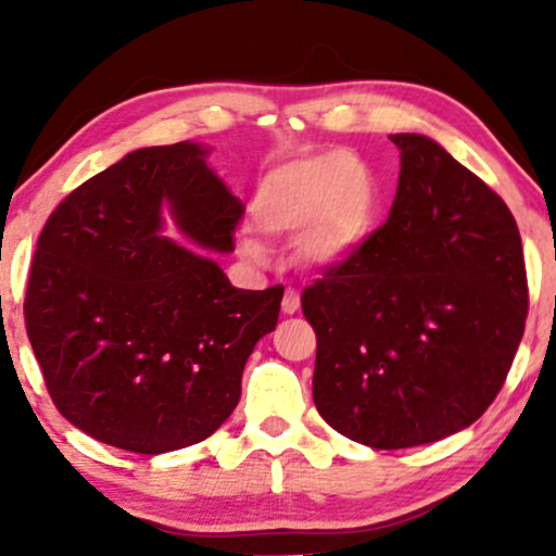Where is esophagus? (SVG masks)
<instances>
[{
    "label": "esophagus",
    "mask_w": 556,
    "mask_h": 556,
    "mask_svg": "<svg viewBox=\"0 0 556 556\" xmlns=\"http://www.w3.org/2000/svg\"><path fill=\"white\" fill-rule=\"evenodd\" d=\"M298 308H300V295H298V290H292V287H287L285 298H282V311H285L287 316H292V314H298Z\"/></svg>",
    "instance_id": "esophagus-1"
}]
</instances>
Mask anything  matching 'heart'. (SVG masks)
Returning a JSON list of instances; mask_svg holds the SVG:
<instances>
[{
    "label": "heart",
    "instance_id": "1",
    "mask_svg": "<svg viewBox=\"0 0 556 556\" xmlns=\"http://www.w3.org/2000/svg\"><path fill=\"white\" fill-rule=\"evenodd\" d=\"M379 214L376 185L361 159L327 151L287 162L256 185L251 219L271 238L298 235V256L311 266L340 264L368 238ZM248 258L266 256L258 238L240 240Z\"/></svg>",
    "mask_w": 556,
    "mask_h": 556
}]
</instances>
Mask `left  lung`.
<instances>
[{"label":"left lung","mask_w":556,"mask_h":556,"mask_svg":"<svg viewBox=\"0 0 556 556\" xmlns=\"http://www.w3.org/2000/svg\"><path fill=\"white\" fill-rule=\"evenodd\" d=\"M387 222L300 295L316 331L314 402L374 450L439 442L486 413L526 331L515 216L439 143L397 132Z\"/></svg>","instance_id":"8db88e82"}]
</instances>
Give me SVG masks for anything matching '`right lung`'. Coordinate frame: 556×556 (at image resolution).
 I'll return each mask as SVG.
<instances>
[{"mask_svg":"<svg viewBox=\"0 0 556 556\" xmlns=\"http://www.w3.org/2000/svg\"><path fill=\"white\" fill-rule=\"evenodd\" d=\"M195 143L119 159L54 208L30 264L23 316L56 410L88 437L162 455L203 442L240 400L285 287L238 290L212 258L159 235L235 251L242 206Z\"/></svg>","mask_w":556,"mask_h":556,"instance_id":"1","label":"right lung"}]
</instances>
